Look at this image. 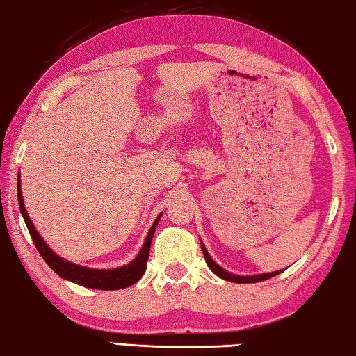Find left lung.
Segmentation results:
<instances>
[{
  "instance_id": "8db88e82",
  "label": "left lung",
  "mask_w": 356,
  "mask_h": 356,
  "mask_svg": "<svg viewBox=\"0 0 356 356\" xmlns=\"http://www.w3.org/2000/svg\"><path fill=\"white\" fill-rule=\"evenodd\" d=\"M201 249H202V253H204V258H206V263L207 266L212 269L213 274H217L218 277H222L225 280H229V282H236V284H255V282H263L266 279H270L274 277V275L280 274L282 270H275V273H268V274H258V275H234L228 273V270H225L218 266V264L213 261V259L209 257V253L206 250V247L201 244Z\"/></svg>"
}]
</instances>
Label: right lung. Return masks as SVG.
Returning a JSON list of instances; mask_svg holds the SVG:
<instances>
[{
    "instance_id": "add662e5",
    "label": "right lung",
    "mask_w": 356,
    "mask_h": 356,
    "mask_svg": "<svg viewBox=\"0 0 356 356\" xmlns=\"http://www.w3.org/2000/svg\"><path fill=\"white\" fill-rule=\"evenodd\" d=\"M17 196H19L20 212H22V216H24L26 228H28V231H30V236H31L33 242H35L38 252L41 253L44 261H46L49 266L60 275V277L74 282V284H79L82 286H87V289H97V290L127 289V286L136 284V282L143 277V274L145 273V268H147L152 238H154L155 228H156L158 222H160L161 216H158L155 223L152 225L147 238H145L143 249H140L139 255L134 258L131 263L127 264V266H122L117 269H90V268L79 266V264H74V263H70V261H66V259L60 258L58 255H55V253L49 249L46 242L42 241L41 236H39V233L35 228V225L31 223L30 217H28V213L25 211L24 198H22L20 182H19V193H17Z\"/></svg>"
}]
</instances>
